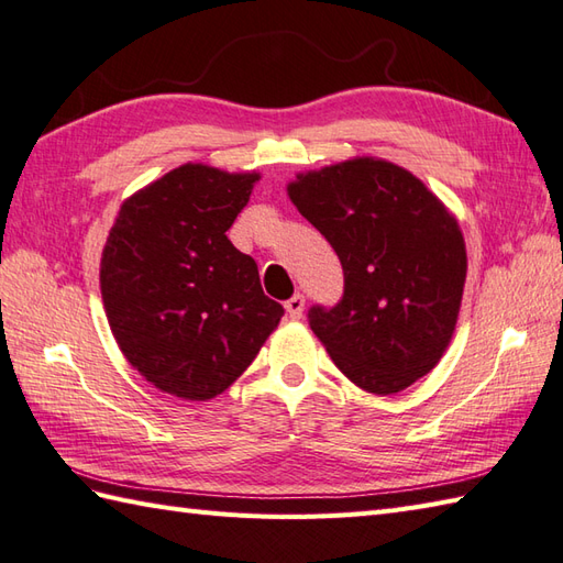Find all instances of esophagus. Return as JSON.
Listing matches in <instances>:
<instances>
[{
  "mask_svg": "<svg viewBox=\"0 0 563 563\" xmlns=\"http://www.w3.org/2000/svg\"><path fill=\"white\" fill-rule=\"evenodd\" d=\"M284 308H286V313H289L291 320H301L303 310H306V298L301 294H296V296L289 298V301L284 303Z\"/></svg>",
  "mask_w": 563,
  "mask_h": 563,
  "instance_id": "1",
  "label": "esophagus"
}]
</instances>
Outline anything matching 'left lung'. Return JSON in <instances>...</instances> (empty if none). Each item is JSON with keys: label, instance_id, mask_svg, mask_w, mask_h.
Segmentation results:
<instances>
[{"label": "left lung", "instance_id": "left-lung-1", "mask_svg": "<svg viewBox=\"0 0 563 563\" xmlns=\"http://www.w3.org/2000/svg\"><path fill=\"white\" fill-rule=\"evenodd\" d=\"M286 192L344 269L342 301L310 308L334 366L380 397L427 376L453 340L465 291L453 211L415 173L376 156L298 173Z\"/></svg>", "mask_w": 563, "mask_h": 563}]
</instances>
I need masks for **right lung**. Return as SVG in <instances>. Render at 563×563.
Masks as SVG:
<instances>
[{"instance_id":"obj_1","label":"right lung","mask_w":563,"mask_h":563,"mask_svg":"<svg viewBox=\"0 0 563 563\" xmlns=\"http://www.w3.org/2000/svg\"><path fill=\"white\" fill-rule=\"evenodd\" d=\"M257 180L185 164L118 211L101 257L106 316L124 358L161 393L221 395L284 316L227 235Z\"/></svg>"}]
</instances>
